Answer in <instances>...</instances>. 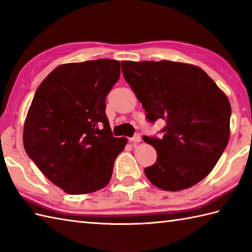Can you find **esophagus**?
I'll return each instance as SVG.
<instances>
[{"label": "esophagus", "instance_id": "34e87169", "mask_svg": "<svg viewBox=\"0 0 252 252\" xmlns=\"http://www.w3.org/2000/svg\"><path fill=\"white\" fill-rule=\"evenodd\" d=\"M129 141L131 143H138V142H141V136H140V134H138V133H136L134 136L129 138Z\"/></svg>", "mask_w": 252, "mask_h": 252}]
</instances>
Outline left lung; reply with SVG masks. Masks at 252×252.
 Returning <instances> with one entry per match:
<instances>
[{"label": "left lung", "instance_id": "1", "mask_svg": "<svg viewBox=\"0 0 252 252\" xmlns=\"http://www.w3.org/2000/svg\"><path fill=\"white\" fill-rule=\"evenodd\" d=\"M121 66L146 119L165 122L161 137H143L157 152L155 164L144 169L147 179L171 191L205 179L228 143L232 109L226 95L194 65L127 61Z\"/></svg>", "mask_w": 252, "mask_h": 252}]
</instances>
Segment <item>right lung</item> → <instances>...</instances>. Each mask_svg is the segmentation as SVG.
<instances>
[{"label":"right lung","mask_w":252,"mask_h":252,"mask_svg":"<svg viewBox=\"0 0 252 252\" xmlns=\"http://www.w3.org/2000/svg\"><path fill=\"white\" fill-rule=\"evenodd\" d=\"M120 77L114 60L71 63L55 68L35 91L24 126V146L42 173L70 195L109 183L126 144L115 137L106 96Z\"/></svg>","instance_id":"add662e5"}]
</instances>
